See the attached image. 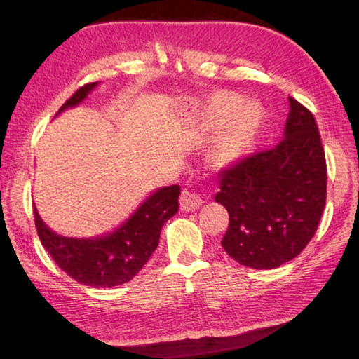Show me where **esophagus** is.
<instances>
[{"instance_id":"1","label":"esophagus","mask_w":359,"mask_h":359,"mask_svg":"<svg viewBox=\"0 0 359 359\" xmlns=\"http://www.w3.org/2000/svg\"><path fill=\"white\" fill-rule=\"evenodd\" d=\"M203 203H204L203 198L194 191L185 190L180 194V208L185 212H193V210L199 209L203 205Z\"/></svg>"}]
</instances>
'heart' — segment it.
Wrapping results in <instances>:
<instances>
[{
  "mask_svg": "<svg viewBox=\"0 0 359 359\" xmlns=\"http://www.w3.org/2000/svg\"><path fill=\"white\" fill-rule=\"evenodd\" d=\"M236 107L238 109H236ZM231 113L233 115L224 125L214 149L215 161L222 163V165L238 160L245 154L248 145L257 135L261 120H263V111L255 101H245L239 104L238 96L229 93L218 95L212 101L210 114L215 121L224 120Z\"/></svg>",
  "mask_w": 359,
  "mask_h": 359,
  "instance_id": "1",
  "label": "heart"
}]
</instances>
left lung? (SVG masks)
<instances>
[{
  "mask_svg": "<svg viewBox=\"0 0 359 359\" xmlns=\"http://www.w3.org/2000/svg\"><path fill=\"white\" fill-rule=\"evenodd\" d=\"M283 137L276 147L223 169L215 203L226 208L222 247L253 269H276L313 238L326 204V160L309 109L288 98Z\"/></svg>",
  "mask_w": 359,
  "mask_h": 359,
  "instance_id": "left-lung-1",
  "label": "left lung"
}]
</instances>
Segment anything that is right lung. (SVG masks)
<instances>
[{"mask_svg":"<svg viewBox=\"0 0 359 359\" xmlns=\"http://www.w3.org/2000/svg\"><path fill=\"white\" fill-rule=\"evenodd\" d=\"M98 83L79 88L58 114L81 104ZM179 185L156 188L123 223L96 238H68L55 233L42 220L36 205L34 223L42 245L60 269L87 287L112 288L130 282L147 263L160 242L163 224L179 212Z\"/></svg>","mask_w":359,"mask_h":359,"instance_id":"add662e5","label":"right lung"}]
</instances>
